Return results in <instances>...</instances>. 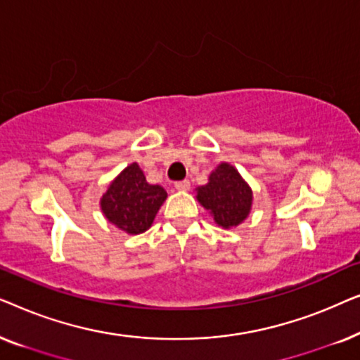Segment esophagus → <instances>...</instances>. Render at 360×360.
<instances>
[{
	"mask_svg": "<svg viewBox=\"0 0 360 360\" xmlns=\"http://www.w3.org/2000/svg\"><path fill=\"white\" fill-rule=\"evenodd\" d=\"M175 188L180 190V191H186L190 190V181L188 180H180V181H175Z\"/></svg>",
	"mask_w": 360,
	"mask_h": 360,
	"instance_id": "obj_1",
	"label": "esophagus"
}]
</instances>
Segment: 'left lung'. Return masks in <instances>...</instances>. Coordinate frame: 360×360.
I'll return each instance as SVG.
<instances>
[{
  "instance_id": "8db88e82",
  "label": "left lung",
  "mask_w": 360,
  "mask_h": 360,
  "mask_svg": "<svg viewBox=\"0 0 360 360\" xmlns=\"http://www.w3.org/2000/svg\"><path fill=\"white\" fill-rule=\"evenodd\" d=\"M196 198L221 228L229 229L248 218L252 205V190L239 172L229 164H221L210 175V181L200 186Z\"/></svg>"
}]
</instances>
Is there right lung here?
<instances>
[{
  "label": "right lung",
  "instance_id": "obj_1",
  "mask_svg": "<svg viewBox=\"0 0 360 360\" xmlns=\"http://www.w3.org/2000/svg\"><path fill=\"white\" fill-rule=\"evenodd\" d=\"M167 198L159 185L146 181L137 164H131L116 176L101 198V210L110 223L129 234H141L150 228L157 211Z\"/></svg>",
  "mask_w": 360,
  "mask_h": 360
}]
</instances>
